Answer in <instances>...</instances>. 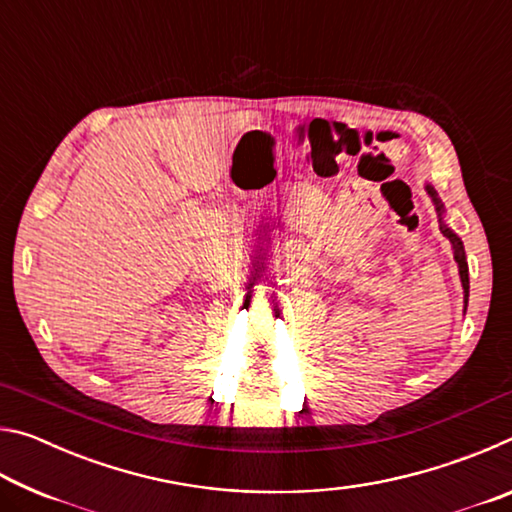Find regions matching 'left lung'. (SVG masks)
Listing matches in <instances>:
<instances>
[{
	"label": "left lung",
	"instance_id": "left-lung-1",
	"mask_svg": "<svg viewBox=\"0 0 512 512\" xmlns=\"http://www.w3.org/2000/svg\"><path fill=\"white\" fill-rule=\"evenodd\" d=\"M427 194L431 196L433 205H436V212L440 216V230H443V235L452 241V248H454V259L458 264V273H461V282H463V291H465V305H467V296H470V275H467V262H465V248H463V241L458 239L452 230L447 228L445 221H443V214H445V207L440 203V198L436 194V189L431 185H427Z\"/></svg>",
	"mask_w": 512,
	"mask_h": 512
}]
</instances>
